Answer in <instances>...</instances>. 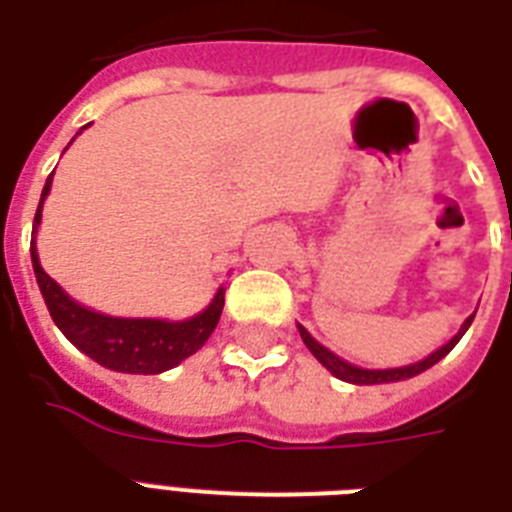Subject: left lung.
I'll return each instance as SVG.
<instances>
[{"mask_svg": "<svg viewBox=\"0 0 512 512\" xmlns=\"http://www.w3.org/2000/svg\"><path fill=\"white\" fill-rule=\"evenodd\" d=\"M473 319H476V313L473 316H468L465 319V324H462V329L457 332V335L452 337V340L446 342L444 348H438L436 353H430L428 358H422V361H417V364H409V366H398V369H361V366H353L348 364V361H342L340 356H335L332 350H327L321 342L313 340L308 332H305L300 324H297V329H300V337H303V342L308 345V350H311L313 356L319 358L321 364L327 366L329 372L335 374L337 380H345V382H353V385H380V382H398V380H409V377H414V374L425 372V369H430L433 364H438L441 358L449 353V350L460 342V337L468 332V327L473 324Z\"/></svg>", "mask_w": 512, "mask_h": 512, "instance_id": "8db88e82", "label": "left lung"}]
</instances>
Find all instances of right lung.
Returning a JSON list of instances; mask_svg holds the SVG:
<instances>
[{
    "label": "right lung",
    "mask_w": 512,
    "mask_h": 512,
    "mask_svg": "<svg viewBox=\"0 0 512 512\" xmlns=\"http://www.w3.org/2000/svg\"><path fill=\"white\" fill-rule=\"evenodd\" d=\"M52 185V175L42 188V199L34 215V239H31V263H34L36 284L42 289L44 303L52 321L76 348L87 353L106 369L124 374H159L177 366L215 332L225 305V289H217L215 300L193 319L164 321V319H116L106 313L90 311L68 297L39 265L36 255V228L42 223V204Z\"/></svg>",
    "instance_id": "obj_1"
}]
</instances>
